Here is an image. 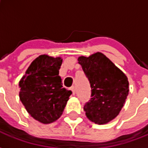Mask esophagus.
I'll return each mask as SVG.
<instances>
[{"instance_id":"obj_1","label":"esophagus","mask_w":148,"mask_h":148,"mask_svg":"<svg viewBox=\"0 0 148 148\" xmlns=\"http://www.w3.org/2000/svg\"><path fill=\"white\" fill-rule=\"evenodd\" d=\"M71 90L72 91V93H73V94H75V87L74 86L71 87Z\"/></svg>"}]
</instances>
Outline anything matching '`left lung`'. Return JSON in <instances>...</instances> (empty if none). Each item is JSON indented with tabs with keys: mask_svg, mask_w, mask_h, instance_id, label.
I'll return each mask as SVG.
<instances>
[{
	"mask_svg": "<svg viewBox=\"0 0 148 148\" xmlns=\"http://www.w3.org/2000/svg\"><path fill=\"white\" fill-rule=\"evenodd\" d=\"M77 60L92 91V98L84 106L86 116L95 124H107L117 116L125 104L129 91L127 76L101 52L80 56Z\"/></svg>",
	"mask_w": 148,
	"mask_h": 148,
	"instance_id": "8db88e82",
	"label": "left lung"
}]
</instances>
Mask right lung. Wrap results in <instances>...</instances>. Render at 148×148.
Masks as SVG:
<instances>
[{
	"label": "right lung",
	"instance_id": "obj_1",
	"mask_svg": "<svg viewBox=\"0 0 148 148\" xmlns=\"http://www.w3.org/2000/svg\"><path fill=\"white\" fill-rule=\"evenodd\" d=\"M62 63L61 57L39 55L19 82L21 101L32 117L42 124H51L61 116L72 93L62 87L58 75Z\"/></svg>",
	"mask_w": 148,
	"mask_h": 148
}]
</instances>
